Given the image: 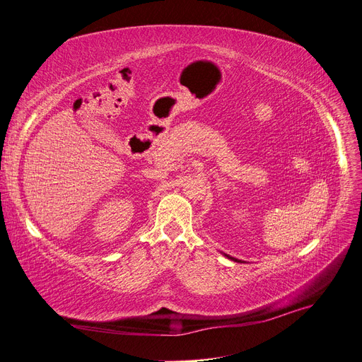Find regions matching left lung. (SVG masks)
Segmentation results:
<instances>
[{"label":"left lung","mask_w":362,"mask_h":362,"mask_svg":"<svg viewBox=\"0 0 362 362\" xmlns=\"http://www.w3.org/2000/svg\"><path fill=\"white\" fill-rule=\"evenodd\" d=\"M226 257H228V259H231V260H234V262H242V260H238V259H235V257H231V256H228V255H226V253H223Z\"/></svg>","instance_id":"left-lung-1"}]
</instances>
